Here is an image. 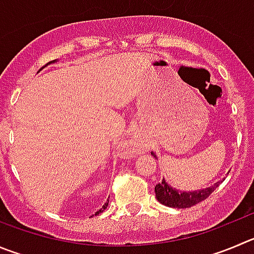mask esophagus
Here are the masks:
<instances>
[{"instance_id": "34e87169", "label": "esophagus", "mask_w": 254, "mask_h": 254, "mask_svg": "<svg viewBox=\"0 0 254 254\" xmlns=\"http://www.w3.org/2000/svg\"><path fill=\"white\" fill-rule=\"evenodd\" d=\"M129 144H130V146H139V141L138 140H131Z\"/></svg>"}]
</instances>
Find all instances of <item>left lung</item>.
Returning a JSON list of instances; mask_svg holds the SVG:
<instances>
[{
  "label": "left lung",
  "instance_id": "8db88e82",
  "mask_svg": "<svg viewBox=\"0 0 254 254\" xmlns=\"http://www.w3.org/2000/svg\"><path fill=\"white\" fill-rule=\"evenodd\" d=\"M151 155L158 160L155 153L151 151ZM219 184L220 182H217V183L213 184L212 187H208V188L205 189H200V190L182 191L179 190V189L173 188L172 186H169V184L167 183L165 179H163L159 184H156L154 190H155L156 199H158L162 204L167 205V207L189 208L198 204L199 202H202L204 199H207Z\"/></svg>",
  "mask_w": 254,
  "mask_h": 254
}]
</instances>
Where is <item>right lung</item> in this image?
<instances>
[{"mask_svg":"<svg viewBox=\"0 0 254 254\" xmlns=\"http://www.w3.org/2000/svg\"><path fill=\"white\" fill-rule=\"evenodd\" d=\"M52 63H55V61H52ZM50 64H51V63H49V64H47V65H50ZM108 204H109V200H106V203H105V204H104V205H103V208H101V209H99V210H98V212L95 213V215H98V214H99V213H101V212H103V210H104V209H105V208H106V207H108Z\"/></svg>","mask_w":254,"mask_h":254,"instance_id":"1","label":"right lung"}]
</instances>
